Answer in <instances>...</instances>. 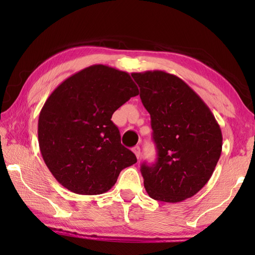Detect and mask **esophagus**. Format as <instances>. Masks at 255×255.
Returning a JSON list of instances; mask_svg holds the SVG:
<instances>
[{"label":"esophagus","instance_id":"obj_1","mask_svg":"<svg viewBox=\"0 0 255 255\" xmlns=\"http://www.w3.org/2000/svg\"><path fill=\"white\" fill-rule=\"evenodd\" d=\"M132 152H133V154L136 155V157L139 159V157H140V147H139V146H135V147L132 148Z\"/></svg>","mask_w":255,"mask_h":255}]
</instances>
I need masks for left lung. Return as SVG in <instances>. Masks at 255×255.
Segmentation results:
<instances>
[{
	"instance_id": "1",
	"label": "left lung",
	"mask_w": 255,
	"mask_h": 255,
	"mask_svg": "<svg viewBox=\"0 0 255 255\" xmlns=\"http://www.w3.org/2000/svg\"><path fill=\"white\" fill-rule=\"evenodd\" d=\"M150 115L157 159L141 165L146 192L180 202L208 182L222 154L221 127L208 106L182 81L164 71L131 73Z\"/></svg>"
}]
</instances>
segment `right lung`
Wrapping results in <instances>:
<instances>
[{"mask_svg":"<svg viewBox=\"0 0 255 255\" xmlns=\"http://www.w3.org/2000/svg\"><path fill=\"white\" fill-rule=\"evenodd\" d=\"M138 88L127 72L92 65L67 77L47 99L38 120L40 153L51 174L77 195H101L137 162L120 141L114 112Z\"/></svg>","mask_w":255,"mask_h":255,"instance_id":"add662e5","label":"right lung"}]
</instances>
